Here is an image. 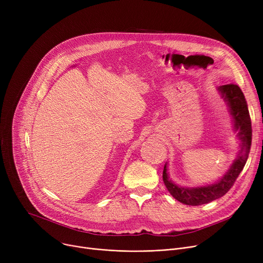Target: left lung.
I'll return each instance as SVG.
<instances>
[{"instance_id":"left-lung-1","label":"left lung","mask_w":263,"mask_h":263,"mask_svg":"<svg viewBox=\"0 0 263 263\" xmlns=\"http://www.w3.org/2000/svg\"><path fill=\"white\" fill-rule=\"evenodd\" d=\"M220 97L226 102L232 117L233 129L240 140V151L226 174L213 183L201 186L186 187L176 184L170 179L168 163H165L163 170V181L171 195L184 204L199 205L208 203L224 196L237 180L248 159L252 146V121L247 103L241 88L236 84L222 85L217 88Z\"/></svg>"}]
</instances>
